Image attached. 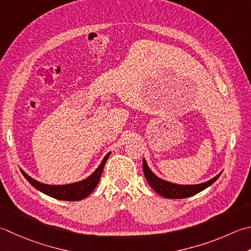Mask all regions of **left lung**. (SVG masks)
Wrapping results in <instances>:
<instances>
[{"label": "left lung", "instance_id": "1", "mask_svg": "<svg viewBox=\"0 0 251 251\" xmlns=\"http://www.w3.org/2000/svg\"><path fill=\"white\" fill-rule=\"evenodd\" d=\"M142 166H144L145 177L151 186V188L153 189L155 193H158L160 196H163V197L169 199H181L191 197V196H194L200 193V191H202L203 189L208 188L209 186L212 185L221 175L220 173L212 179L197 185H177L161 179L158 176L154 175V173H152V171L149 169V166L147 164L145 159L142 160Z\"/></svg>", "mask_w": 251, "mask_h": 251}]
</instances>
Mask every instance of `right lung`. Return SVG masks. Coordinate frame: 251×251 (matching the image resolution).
<instances>
[{
  "instance_id": "obj_1",
  "label": "right lung",
  "mask_w": 251,
  "mask_h": 251,
  "mask_svg": "<svg viewBox=\"0 0 251 251\" xmlns=\"http://www.w3.org/2000/svg\"><path fill=\"white\" fill-rule=\"evenodd\" d=\"M110 154L111 152H109V153L103 158L101 164L98 166V169L93 172L89 177L73 184H67V185L42 184L40 181L30 177V176L25 173L23 170H22V173L25 176V178H26L34 188L40 190L43 194L50 196V197H53L58 200H65V201H78L88 197V196L92 193L93 189L97 187V185L99 183L100 177L102 175L103 169H104V165L106 163V160L109 159Z\"/></svg>"
}]
</instances>
